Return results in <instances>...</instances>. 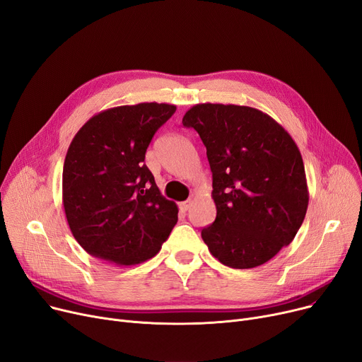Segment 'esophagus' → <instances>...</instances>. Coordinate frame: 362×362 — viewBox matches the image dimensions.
<instances>
[{"mask_svg":"<svg viewBox=\"0 0 362 362\" xmlns=\"http://www.w3.org/2000/svg\"><path fill=\"white\" fill-rule=\"evenodd\" d=\"M191 206H192V201H191V199H187V201L180 202V204H179V208H180V210H182L183 213H186Z\"/></svg>","mask_w":362,"mask_h":362,"instance_id":"34e87169","label":"esophagus"}]
</instances>
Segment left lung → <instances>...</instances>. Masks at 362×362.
I'll use <instances>...</instances> for the list:
<instances>
[{
  "instance_id": "obj_1",
  "label": "left lung",
  "mask_w": 362,
  "mask_h": 362,
  "mask_svg": "<svg viewBox=\"0 0 362 362\" xmlns=\"http://www.w3.org/2000/svg\"><path fill=\"white\" fill-rule=\"evenodd\" d=\"M183 126L194 127L213 171L217 216L201 232L211 255L232 269L270 261L296 236L308 208L299 148L261 110L235 104H197Z\"/></svg>"
}]
</instances>
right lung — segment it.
<instances>
[{"label":"right lung","mask_w":362,"mask_h":362,"mask_svg":"<svg viewBox=\"0 0 362 362\" xmlns=\"http://www.w3.org/2000/svg\"><path fill=\"white\" fill-rule=\"evenodd\" d=\"M176 105L104 110L76 133L63 167V205L82 248L110 264L136 265L161 250L177 223L145 165L146 148Z\"/></svg>","instance_id":"obj_1"}]
</instances>
